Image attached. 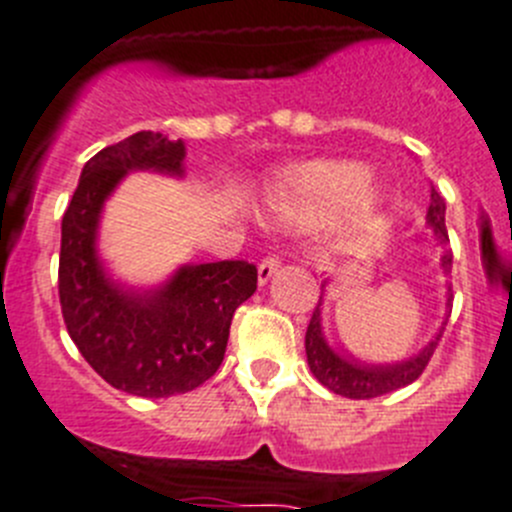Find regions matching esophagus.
Masks as SVG:
<instances>
[{
    "instance_id": "34e87169",
    "label": "esophagus",
    "mask_w": 512,
    "mask_h": 512,
    "mask_svg": "<svg viewBox=\"0 0 512 512\" xmlns=\"http://www.w3.org/2000/svg\"><path fill=\"white\" fill-rule=\"evenodd\" d=\"M279 264H282V259H279L277 253H269L266 259H261V264H259V282L261 284L269 282V279L274 277V274H277Z\"/></svg>"
}]
</instances>
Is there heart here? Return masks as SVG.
Returning <instances> with one entry per match:
<instances>
[{
  "label": "heart",
  "mask_w": 512,
  "mask_h": 512,
  "mask_svg": "<svg viewBox=\"0 0 512 512\" xmlns=\"http://www.w3.org/2000/svg\"><path fill=\"white\" fill-rule=\"evenodd\" d=\"M364 171L343 161H315L284 171L271 187V202L282 210H318L341 202H364Z\"/></svg>",
  "instance_id": "obj_1"
}]
</instances>
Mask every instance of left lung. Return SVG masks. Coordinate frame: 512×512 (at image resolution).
I'll list each match as a JSON object with an SVG mask.
<instances>
[{
    "label": "left lung",
    "mask_w": 512,
    "mask_h": 512,
    "mask_svg": "<svg viewBox=\"0 0 512 512\" xmlns=\"http://www.w3.org/2000/svg\"><path fill=\"white\" fill-rule=\"evenodd\" d=\"M425 220L431 223L433 233H436L438 241L446 246L449 243V230H446V200L436 189H431V205H428V215ZM451 256L449 251L443 253L441 266L443 271L449 274L451 271ZM451 302V300H449ZM438 338L431 341L428 346L420 351L418 356H413L410 361H402V364L392 366H366L356 359H343L338 356L333 348L325 343L323 328H320V305L312 310L310 325H307L305 333V351H307V364H310V372L315 374L320 384H325L328 390H333L341 397H351V400H369V397L387 395V392H395L400 387H408L413 384L420 374L425 372V366L431 361L433 351L438 346Z\"/></svg>",
    "instance_id": "1"
}]
</instances>
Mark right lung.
I'll return each mask as SVG.
<instances>
[{
	"label": "right lung",
	"instance_id": "obj_1",
	"mask_svg": "<svg viewBox=\"0 0 512 512\" xmlns=\"http://www.w3.org/2000/svg\"><path fill=\"white\" fill-rule=\"evenodd\" d=\"M184 143L140 130L92 156L63 212L58 297L79 354L115 390L138 397L192 392L223 364L235 307L256 292L248 261L182 266L135 295L104 277L94 251L102 202L133 169L182 174Z\"/></svg>",
	"mask_w": 512,
	"mask_h": 512
}]
</instances>
